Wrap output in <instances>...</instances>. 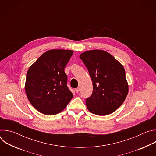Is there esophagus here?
Masks as SVG:
<instances>
[{
    "label": "esophagus",
    "instance_id": "1",
    "mask_svg": "<svg viewBox=\"0 0 156 156\" xmlns=\"http://www.w3.org/2000/svg\"><path fill=\"white\" fill-rule=\"evenodd\" d=\"M79 91H80V88H79V87H78V88H76V89H75V92H76V93H79Z\"/></svg>",
    "mask_w": 156,
    "mask_h": 156
}]
</instances>
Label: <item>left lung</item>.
Listing matches in <instances>:
<instances>
[{"instance_id":"obj_1","label":"left lung","mask_w":156,"mask_h":156,"mask_svg":"<svg viewBox=\"0 0 156 156\" xmlns=\"http://www.w3.org/2000/svg\"><path fill=\"white\" fill-rule=\"evenodd\" d=\"M92 80L93 91L86 99L87 108L92 114L107 115L123 104L128 93L123 66L102 50H91L80 55Z\"/></svg>"}]
</instances>
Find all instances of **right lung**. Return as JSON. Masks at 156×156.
Returning a JSON list of instances; mask_svg holds the SVG:
<instances>
[{"label":"right lung","instance_id":"right-lung-1","mask_svg":"<svg viewBox=\"0 0 156 156\" xmlns=\"http://www.w3.org/2000/svg\"><path fill=\"white\" fill-rule=\"evenodd\" d=\"M73 53L71 50L51 49L30 66L25 92L31 105L39 112L47 115L57 114L72 99L64 69Z\"/></svg>","mask_w":156,"mask_h":156}]
</instances>
